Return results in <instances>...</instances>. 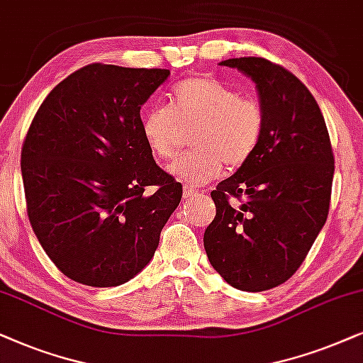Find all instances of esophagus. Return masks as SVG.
Masks as SVG:
<instances>
[{"label": "esophagus", "mask_w": 363, "mask_h": 363, "mask_svg": "<svg viewBox=\"0 0 363 363\" xmlns=\"http://www.w3.org/2000/svg\"><path fill=\"white\" fill-rule=\"evenodd\" d=\"M182 196H184V199H189L192 196H197V191L192 186H184V189H182Z\"/></svg>", "instance_id": "34e87169"}]
</instances>
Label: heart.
Instances as JSON below:
<instances>
[{
    "mask_svg": "<svg viewBox=\"0 0 363 363\" xmlns=\"http://www.w3.org/2000/svg\"><path fill=\"white\" fill-rule=\"evenodd\" d=\"M265 114L259 101L239 96L235 89L211 76L181 81L167 108H151L143 116L141 134L152 156L174 159L192 131L196 147L171 167V174L194 186L220 176L224 164L242 167L257 151L264 136Z\"/></svg>",
    "mask_w": 363,
    "mask_h": 363,
    "instance_id": "heart-1",
    "label": "heart"
}]
</instances>
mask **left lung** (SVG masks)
<instances>
[{
	"instance_id": "8db88e82",
	"label": "left lung",
	"mask_w": 363,
	"mask_h": 363,
	"mask_svg": "<svg viewBox=\"0 0 363 363\" xmlns=\"http://www.w3.org/2000/svg\"><path fill=\"white\" fill-rule=\"evenodd\" d=\"M255 83L265 114L254 156L211 192L216 217L204 232L212 267L232 287L262 292L291 279L328 216L333 152L311 91L264 57H234ZM230 196L245 197L230 206Z\"/></svg>"
}]
</instances>
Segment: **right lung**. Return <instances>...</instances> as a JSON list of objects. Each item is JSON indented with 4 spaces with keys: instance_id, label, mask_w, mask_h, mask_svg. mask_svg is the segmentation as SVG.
Returning a JSON list of instances; mask_svg holds the SVG:
<instances>
[{
    "instance_id": "obj_1",
    "label": "right lung",
    "mask_w": 363,
    "mask_h": 363,
    "mask_svg": "<svg viewBox=\"0 0 363 363\" xmlns=\"http://www.w3.org/2000/svg\"><path fill=\"white\" fill-rule=\"evenodd\" d=\"M169 76L94 62L61 81L33 119L21 151L28 217L74 282L116 287L138 275L181 202L182 186L141 134V106Z\"/></svg>"
}]
</instances>
